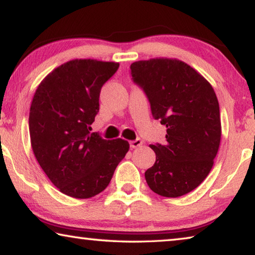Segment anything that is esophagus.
I'll return each instance as SVG.
<instances>
[{"instance_id": "1", "label": "esophagus", "mask_w": 255, "mask_h": 255, "mask_svg": "<svg viewBox=\"0 0 255 255\" xmlns=\"http://www.w3.org/2000/svg\"><path fill=\"white\" fill-rule=\"evenodd\" d=\"M129 144H130L131 148H137V147H139L141 144H143V141H141V139H139V138H137V139H135V140H131Z\"/></svg>"}]
</instances>
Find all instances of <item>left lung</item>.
I'll use <instances>...</instances> for the list:
<instances>
[{
  "label": "left lung",
  "instance_id": "1",
  "mask_svg": "<svg viewBox=\"0 0 255 255\" xmlns=\"http://www.w3.org/2000/svg\"><path fill=\"white\" fill-rule=\"evenodd\" d=\"M130 74L147 97L153 118L166 127L165 144L149 145L156 161L145 172L146 182L159 196L187 195L209 174L221 144L213 86L178 59L138 60L130 65Z\"/></svg>",
  "mask_w": 255,
  "mask_h": 255
}]
</instances>
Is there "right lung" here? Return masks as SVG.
Here are the masks:
<instances>
[{
	"instance_id": "1",
	"label": "right lung",
	"mask_w": 255,
	"mask_h": 255,
	"mask_svg": "<svg viewBox=\"0 0 255 255\" xmlns=\"http://www.w3.org/2000/svg\"><path fill=\"white\" fill-rule=\"evenodd\" d=\"M118 67L97 59L70 60L49 73L34 93L29 114L33 154L64 195H99L128 152L127 140H107L90 131L101 88Z\"/></svg>"
}]
</instances>
